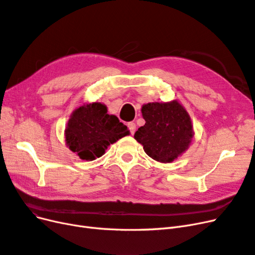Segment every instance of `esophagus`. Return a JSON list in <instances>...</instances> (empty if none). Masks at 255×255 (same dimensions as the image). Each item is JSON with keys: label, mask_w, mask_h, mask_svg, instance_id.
Masks as SVG:
<instances>
[{"label": "esophagus", "mask_w": 255, "mask_h": 255, "mask_svg": "<svg viewBox=\"0 0 255 255\" xmlns=\"http://www.w3.org/2000/svg\"><path fill=\"white\" fill-rule=\"evenodd\" d=\"M128 129H129V132H130V134H134L135 133V130H136V125L134 122H128Z\"/></svg>", "instance_id": "esophagus-1"}]
</instances>
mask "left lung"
Listing matches in <instances>:
<instances>
[{
  "instance_id": "8db88e82",
  "label": "left lung",
  "mask_w": 255,
  "mask_h": 255,
  "mask_svg": "<svg viewBox=\"0 0 255 255\" xmlns=\"http://www.w3.org/2000/svg\"><path fill=\"white\" fill-rule=\"evenodd\" d=\"M141 113L145 123L134 138L151 158L171 163L188 149L194 129L188 113L176 100L143 104Z\"/></svg>"
}]
</instances>
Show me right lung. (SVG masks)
Here are the masks:
<instances>
[{
    "mask_svg": "<svg viewBox=\"0 0 255 255\" xmlns=\"http://www.w3.org/2000/svg\"><path fill=\"white\" fill-rule=\"evenodd\" d=\"M128 134V127L116 116L107 114L106 105L99 102L76 109L65 130L69 149L84 160L101 157L107 146Z\"/></svg>",
    "mask_w": 255,
    "mask_h": 255,
    "instance_id": "right-lung-1",
    "label": "right lung"
}]
</instances>
